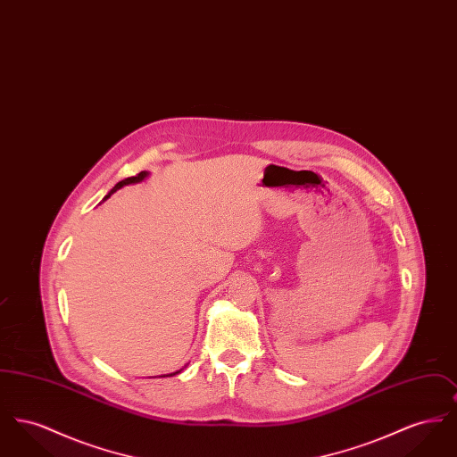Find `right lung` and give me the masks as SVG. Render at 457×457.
Listing matches in <instances>:
<instances>
[{
    "mask_svg": "<svg viewBox=\"0 0 457 457\" xmlns=\"http://www.w3.org/2000/svg\"><path fill=\"white\" fill-rule=\"evenodd\" d=\"M145 176H147V173H145V171H142V173L135 174V176H130V178H125V179H121L120 183H116V185L112 187V190L109 192V195H111L112 192H116V190H120V188H121V187H125V185H130V183H138V181H142ZM109 195H106V198H108ZM176 373H179V371H174V373H170V375H162V377H173V375H176Z\"/></svg>",
    "mask_w": 457,
    "mask_h": 457,
    "instance_id": "1",
    "label": "right lung"
}]
</instances>
